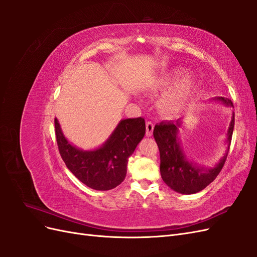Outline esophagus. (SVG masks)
Returning <instances> with one entry per match:
<instances>
[{
	"mask_svg": "<svg viewBox=\"0 0 257 257\" xmlns=\"http://www.w3.org/2000/svg\"><path fill=\"white\" fill-rule=\"evenodd\" d=\"M153 130H154V124L152 122H147V124H146V135L148 137L152 136Z\"/></svg>",
	"mask_w": 257,
	"mask_h": 257,
	"instance_id": "1",
	"label": "esophagus"
}]
</instances>
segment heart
<instances>
[{"label": "heart", "mask_w": 257, "mask_h": 257, "mask_svg": "<svg viewBox=\"0 0 257 257\" xmlns=\"http://www.w3.org/2000/svg\"><path fill=\"white\" fill-rule=\"evenodd\" d=\"M195 77L191 74L185 75V69L174 67L155 76L151 80L152 91H163L159 106L163 112L167 114H180L188 107L195 88Z\"/></svg>", "instance_id": "1"}]
</instances>
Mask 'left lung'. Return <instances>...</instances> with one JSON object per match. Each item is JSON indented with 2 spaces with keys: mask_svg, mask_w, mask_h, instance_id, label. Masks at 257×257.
<instances>
[{
  "mask_svg": "<svg viewBox=\"0 0 257 257\" xmlns=\"http://www.w3.org/2000/svg\"><path fill=\"white\" fill-rule=\"evenodd\" d=\"M212 100L222 103L225 107H234L228 98L214 97ZM182 124V118L176 121L161 122L154 126L153 136L160 150V172L163 181L175 192L189 195L204 190L220 174L228 154L235 125V113L231 114L225 139L226 151L224 157L212 167L198 165L186 157L179 137Z\"/></svg>",
  "mask_w": 257,
  "mask_h": 257,
  "instance_id": "1",
  "label": "left lung"
}]
</instances>
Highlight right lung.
Here are the masks:
<instances>
[{"mask_svg": "<svg viewBox=\"0 0 257 257\" xmlns=\"http://www.w3.org/2000/svg\"><path fill=\"white\" fill-rule=\"evenodd\" d=\"M59 151L66 167L83 184L96 191L118 186L126 176L127 161L146 134L145 119H123L98 148L83 150L67 141L54 119Z\"/></svg>", "mask_w": 257, "mask_h": 257, "instance_id": "right-lung-1", "label": "right lung"}]
</instances>
